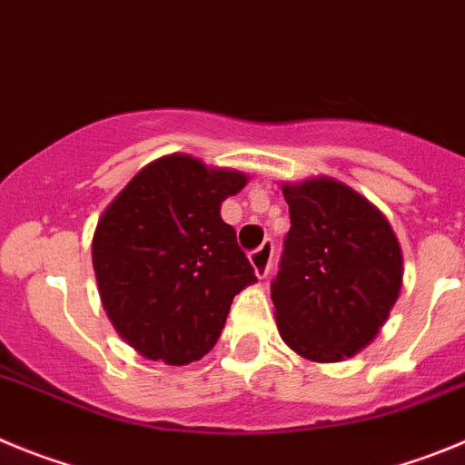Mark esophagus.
<instances>
[{
    "instance_id": "obj_1",
    "label": "esophagus",
    "mask_w": 465,
    "mask_h": 465,
    "mask_svg": "<svg viewBox=\"0 0 465 465\" xmlns=\"http://www.w3.org/2000/svg\"><path fill=\"white\" fill-rule=\"evenodd\" d=\"M271 259H273V241H263L257 250L250 252V263H252L257 278H266L271 269Z\"/></svg>"
}]
</instances>
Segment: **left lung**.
Here are the masks:
<instances>
[{
  "instance_id": "left-lung-1",
  "label": "left lung",
  "mask_w": 465,
  "mask_h": 465,
  "mask_svg": "<svg viewBox=\"0 0 465 465\" xmlns=\"http://www.w3.org/2000/svg\"><path fill=\"white\" fill-rule=\"evenodd\" d=\"M282 194L292 227L271 282L280 336L311 361L354 357L399 299L403 254L394 229L333 178L284 185Z\"/></svg>"
}]
</instances>
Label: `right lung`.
Returning a JSON list of instances; mask_svg holds the SVG:
<instances>
[{"label": "right lung", "mask_w": 465, "mask_h": 465, "mask_svg": "<svg viewBox=\"0 0 465 465\" xmlns=\"http://www.w3.org/2000/svg\"><path fill=\"white\" fill-rule=\"evenodd\" d=\"M241 171L169 154L134 175L99 217L92 266L104 311L139 354L171 366L217 342L232 301L257 280L220 215Z\"/></svg>", "instance_id": "right-lung-1"}]
</instances>
